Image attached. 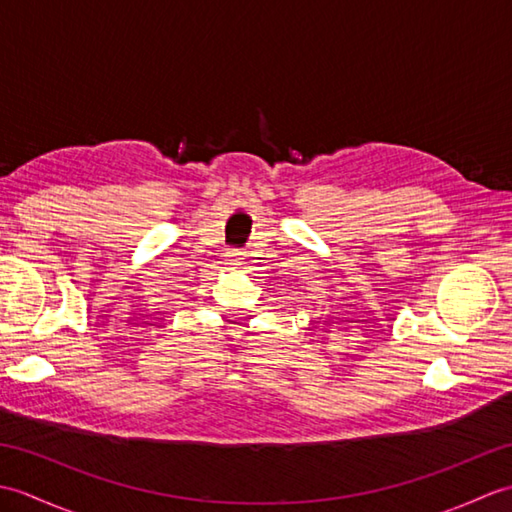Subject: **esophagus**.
Returning <instances> with one entry per match:
<instances>
[{
    "mask_svg": "<svg viewBox=\"0 0 512 512\" xmlns=\"http://www.w3.org/2000/svg\"><path fill=\"white\" fill-rule=\"evenodd\" d=\"M226 264L228 266H242L244 264V253H242V250H235V248L226 250Z\"/></svg>",
    "mask_w": 512,
    "mask_h": 512,
    "instance_id": "esophagus-1",
    "label": "esophagus"
}]
</instances>
